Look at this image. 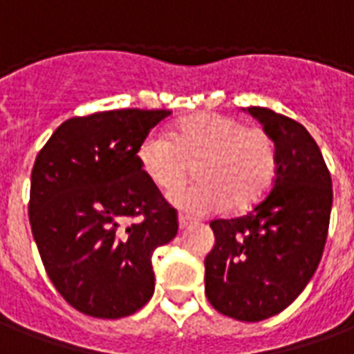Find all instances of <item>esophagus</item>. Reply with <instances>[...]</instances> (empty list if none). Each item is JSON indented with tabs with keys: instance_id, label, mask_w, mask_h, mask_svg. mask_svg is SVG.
I'll return each instance as SVG.
<instances>
[{
	"instance_id": "34e87169",
	"label": "esophagus",
	"mask_w": 354,
	"mask_h": 354,
	"mask_svg": "<svg viewBox=\"0 0 354 354\" xmlns=\"http://www.w3.org/2000/svg\"><path fill=\"white\" fill-rule=\"evenodd\" d=\"M178 223H180V230H187L192 223H195V220H192L189 216H184V214H180L178 216Z\"/></svg>"
}]
</instances>
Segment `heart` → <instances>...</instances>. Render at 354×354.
<instances>
[{"mask_svg":"<svg viewBox=\"0 0 354 354\" xmlns=\"http://www.w3.org/2000/svg\"><path fill=\"white\" fill-rule=\"evenodd\" d=\"M142 172L165 193L178 189L197 167L199 184L170 195L192 214L246 210L271 189L279 157L271 134L225 113L185 117L167 132H151L136 151Z\"/></svg>","mask_w":354,"mask_h":354,"instance_id":"b5f03b06","label":"heart"}]
</instances>
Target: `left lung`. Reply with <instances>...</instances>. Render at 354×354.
Wrapping results in <instances>:
<instances>
[{
	"label": "left lung",
	"instance_id": "8db88e82",
	"mask_svg": "<svg viewBox=\"0 0 354 354\" xmlns=\"http://www.w3.org/2000/svg\"><path fill=\"white\" fill-rule=\"evenodd\" d=\"M277 146L271 189L245 216L214 220V248L205 258V292L225 317L258 322L286 309L319 267L326 245L332 178L304 124L250 106Z\"/></svg>",
	"mask_w": 354,
	"mask_h": 354
}]
</instances>
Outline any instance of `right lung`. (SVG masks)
<instances>
[{"label":"right lung","instance_id":"add662e5","mask_svg":"<svg viewBox=\"0 0 354 354\" xmlns=\"http://www.w3.org/2000/svg\"><path fill=\"white\" fill-rule=\"evenodd\" d=\"M169 109L72 117L37 153L30 225L50 282L73 309L121 319L153 296L151 256L178 233L176 210L136 151Z\"/></svg>","mask_w":354,"mask_h":354}]
</instances>
